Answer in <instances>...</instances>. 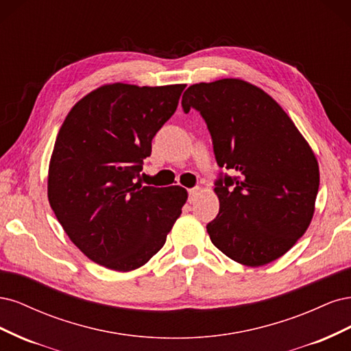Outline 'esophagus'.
Instances as JSON below:
<instances>
[{"label": "esophagus", "instance_id": "1", "mask_svg": "<svg viewBox=\"0 0 351 351\" xmlns=\"http://www.w3.org/2000/svg\"><path fill=\"white\" fill-rule=\"evenodd\" d=\"M199 187H195V189H190L189 190V202L190 204H192V202H195V199H196V196L199 195Z\"/></svg>", "mask_w": 351, "mask_h": 351}]
</instances>
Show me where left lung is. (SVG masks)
I'll return each mask as SVG.
<instances>
[{"label":"left lung","mask_w":351,"mask_h":351,"mask_svg":"<svg viewBox=\"0 0 351 351\" xmlns=\"http://www.w3.org/2000/svg\"><path fill=\"white\" fill-rule=\"evenodd\" d=\"M182 105L204 117L218 165L237 173L215 183L210 241L252 268L281 258L315 214L319 165L312 147L277 101L241 79L192 84Z\"/></svg>","instance_id":"left-lung-1"}]
</instances>
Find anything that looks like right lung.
Instances as JSON below:
<instances>
[{
    "label": "right lung",
    "instance_id": "1",
    "mask_svg": "<svg viewBox=\"0 0 351 351\" xmlns=\"http://www.w3.org/2000/svg\"><path fill=\"white\" fill-rule=\"evenodd\" d=\"M186 84H104L83 97L57 134L48 200L69 239L102 267L129 272L165 244L187 200L180 186L136 183L152 139Z\"/></svg>",
    "mask_w": 351,
    "mask_h": 351
}]
</instances>
